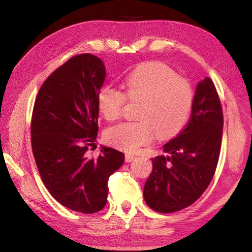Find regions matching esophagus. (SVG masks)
Here are the masks:
<instances>
[{
    "mask_svg": "<svg viewBox=\"0 0 252 252\" xmlns=\"http://www.w3.org/2000/svg\"><path fill=\"white\" fill-rule=\"evenodd\" d=\"M134 159H135V156L129 155V153H127V155H126V162H131V161H133Z\"/></svg>",
    "mask_w": 252,
    "mask_h": 252,
    "instance_id": "34e87169",
    "label": "esophagus"
}]
</instances>
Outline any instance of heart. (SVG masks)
<instances>
[{
    "mask_svg": "<svg viewBox=\"0 0 252 252\" xmlns=\"http://www.w3.org/2000/svg\"><path fill=\"white\" fill-rule=\"evenodd\" d=\"M126 94L132 101H141L139 121L123 122L106 131L110 144L126 152L138 151L156 135L169 138L186 126L193 103L189 81L162 63H144L125 80ZM126 97L118 89L105 85L100 89L96 103L106 120L120 118Z\"/></svg>",
    "mask_w": 252,
    "mask_h": 252,
    "instance_id": "obj_1",
    "label": "heart"
}]
</instances>
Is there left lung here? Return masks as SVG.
<instances>
[{"instance_id":"8db88e82","label":"left lung","mask_w":252,"mask_h":252,"mask_svg":"<svg viewBox=\"0 0 252 252\" xmlns=\"http://www.w3.org/2000/svg\"><path fill=\"white\" fill-rule=\"evenodd\" d=\"M222 129L218 93L211 79L204 78L195 88L188 125L162 148L167 155L151 159L153 170L143 189L149 207L176 212L201 197L218 164Z\"/></svg>"}]
</instances>
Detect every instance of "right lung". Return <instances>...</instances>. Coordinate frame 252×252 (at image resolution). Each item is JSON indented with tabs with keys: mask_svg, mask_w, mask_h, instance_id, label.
Instances as JSON below:
<instances>
[{
	"mask_svg": "<svg viewBox=\"0 0 252 252\" xmlns=\"http://www.w3.org/2000/svg\"><path fill=\"white\" fill-rule=\"evenodd\" d=\"M105 80V66L93 54L71 58L42 84L34 103L32 151L42 181L62 206L82 213L103 209L109 177L121 167L125 155L95 146L99 108L96 96Z\"/></svg>",
	"mask_w": 252,
	"mask_h": 252,
	"instance_id": "add662e5",
	"label": "right lung"
}]
</instances>
